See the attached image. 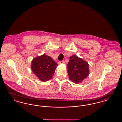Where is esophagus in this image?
<instances>
[{"mask_svg": "<svg viewBox=\"0 0 122 122\" xmlns=\"http://www.w3.org/2000/svg\"><path fill=\"white\" fill-rule=\"evenodd\" d=\"M64 61H59L58 62V64H64Z\"/></svg>", "mask_w": 122, "mask_h": 122, "instance_id": "34e87169", "label": "esophagus"}]
</instances>
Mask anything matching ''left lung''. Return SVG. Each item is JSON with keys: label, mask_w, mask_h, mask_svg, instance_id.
Here are the masks:
<instances>
[{"label": "left lung", "mask_w": 122, "mask_h": 122, "mask_svg": "<svg viewBox=\"0 0 122 122\" xmlns=\"http://www.w3.org/2000/svg\"><path fill=\"white\" fill-rule=\"evenodd\" d=\"M68 64V73L70 80L76 84L81 83L89 73V65L87 62L76 55L70 57Z\"/></svg>", "instance_id": "1"}]
</instances>
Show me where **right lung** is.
<instances>
[{
    "instance_id": "obj_1",
    "label": "right lung",
    "mask_w": 122,
    "mask_h": 122,
    "mask_svg": "<svg viewBox=\"0 0 122 122\" xmlns=\"http://www.w3.org/2000/svg\"><path fill=\"white\" fill-rule=\"evenodd\" d=\"M57 66L50 57L43 54L32 59L31 69L38 79L45 82L52 78Z\"/></svg>"
}]
</instances>
